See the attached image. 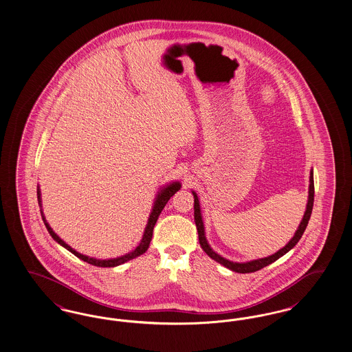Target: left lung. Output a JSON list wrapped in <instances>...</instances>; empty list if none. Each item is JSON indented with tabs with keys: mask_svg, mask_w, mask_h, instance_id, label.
Instances as JSON below:
<instances>
[{
	"mask_svg": "<svg viewBox=\"0 0 352 352\" xmlns=\"http://www.w3.org/2000/svg\"><path fill=\"white\" fill-rule=\"evenodd\" d=\"M194 195V220L197 224V230H198V234H199V244H201V250L206 252L212 260L218 261L219 264H221L223 267L232 270V272H237V273H252L256 270H260L264 267H267L269 264L274 263L276 260H278L280 257H283L287 252L290 251L292 248L296 247V244L300 241L302 234L305 232L309 219L311 217V211H313V204H314V173L313 168L310 170V178H309V197H307V204H306V211L303 214L301 223L296 231L294 236L289 240V243L285 245L284 248H281L280 251L270 254L268 257H263V258H257V260H252V261H247V263H234L230 261L227 258H224L223 256L218 254L217 252L214 251L207 239H206V231H204V224H203V219H201V204H199V199L195 191H191Z\"/></svg>",
	"mask_w": 352,
	"mask_h": 352,
	"instance_id": "obj_1",
	"label": "left lung"
}]
</instances>
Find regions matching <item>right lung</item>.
<instances>
[{
    "label": "right lung",
    "instance_id": "add662e5",
    "mask_svg": "<svg viewBox=\"0 0 352 352\" xmlns=\"http://www.w3.org/2000/svg\"><path fill=\"white\" fill-rule=\"evenodd\" d=\"M181 187H182V184H179V181H174V182H170V184L162 186V187L158 190V192H157V195H155V198H154V201H153L151 215H149V219H148V224H146V227H145V231H144V234H142V239H141L140 244L134 248L133 251L128 252V253H125V254H122V256H120V257H116V258H108V260L94 258V257L85 256V254H82V253L75 251L74 248H71L65 240H62L58 234L52 231L50 224L47 223V220L45 218L43 208H42V198H41V188H39V186H38V188H36V195H38V203H39V207H41V215H42V219H43V221H45V226H46L49 234H51V237H52L58 244H60L63 248H66V250L71 252L72 254H75L76 257H79L80 260H83V261L91 264V265L100 267V268H113V267L121 265V264H124V263H126V261H129V260H133L135 257H138V256H141L142 253H145V252L148 251L149 244H151V236H153V228H154V226H155V223H157V219L160 217V214L162 212V210H164V207L166 206L168 199H170Z\"/></svg>",
    "mask_w": 352,
    "mask_h": 352
}]
</instances>
